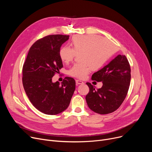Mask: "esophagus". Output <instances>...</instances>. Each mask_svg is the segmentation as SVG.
I'll use <instances>...</instances> for the list:
<instances>
[{
	"label": "esophagus",
	"mask_w": 152,
	"mask_h": 152,
	"mask_svg": "<svg viewBox=\"0 0 152 152\" xmlns=\"http://www.w3.org/2000/svg\"><path fill=\"white\" fill-rule=\"evenodd\" d=\"M76 83L77 84H84V82L81 80H76Z\"/></svg>",
	"instance_id": "obj_1"
}]
</instances>
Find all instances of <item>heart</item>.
I'll use <instances>...</instances> for the list:
<instances>
[{
    "instance_id": "heart-1",
    "label": "heart",
    "mask_w": 152,
    "mask_h": 152,
    "mask_svg": "<svg viewBox=\"0 0 152 152\" xmlns=\"http://www.w3.org/2000/svg\"><path fill=\"white\" fill-rule=\"evenodd\" d=\"M71 48L65 46L59 51L61 60L68 63L79 55L80 62L75 63L68 70V74L79 79H84L91 70L102 68L116 52L112 42L96 35H77L72 37Z\"/></svg>"
}]
</instances>
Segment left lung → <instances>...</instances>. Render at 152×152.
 I'll list each match as a JSON object with an SVG mask.
<instances>
[{
  "label": "left lung",
  "mask_w": 152,
  "mask_h": 152,
  "mask_svg": "<svg viewBox=\"0 0 152 152\" xmlns=\"http://www.w3.org/2000/svg\"><path fill=\"white\" fill-rule=\"evenodd\" d=\"M92 79L102 82L103 86L96 89L89 83V92L86 97L87 105L94 112L106 115L121 106L129 90L131 68L125 55H118L101 69L94 73Z\"/></svg>",
  "instance_id": "1"
}]
</instances>
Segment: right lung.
<instances>
[{
	"label": "right lung",
	"instance_id": "add662e5",
	"mask_svg": "<svg viewBox=\"0 0 152 152\" xmlns=\"http://www.w3.org/2000/svg\"><path fill=\"white\" fill-rule=\"evenodd\" d=\"M69 36L56 34L38 40L30 48L23 67V84L30 102L46 115L65 111L75 91L76 82L65 77L63 82H52V77L63 68L60 47Z\"/></svg>",
	"mask_w": 152,
	"mask_h": 152
}]
</instances>
